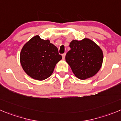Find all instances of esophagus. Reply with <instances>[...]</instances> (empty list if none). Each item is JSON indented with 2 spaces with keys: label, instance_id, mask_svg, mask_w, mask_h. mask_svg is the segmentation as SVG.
<instances>
[{
  "label": "esophagus",
  "instance_id": "obj_1",
  "mask_svg": "<svg viewBox=\"0 0 121 121\" xmlns=\"http://www.w3.org/2000/svg\"><path fill=\"white\" fill-rule=\"evenodd\" d=\"M65 57H66V54H62V57H63V59H65Z\"/></svg>",
  "mask_w": 121,
  "mask_h": 121
}]
</instances>
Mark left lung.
Listing matches in <instances>:
<instances>
[{"label": "left lung", "mask_w": 121, "mask_h": 121, "mask_svg": "<svg viewBox=\"0 0 121 121\" xmlns=\"http://www.w3.org/2000/svg\"><path fill=\"white\" fill-rule=\"evenodd\" d=\"M70 50L66 54V61L74 76L81 80L92 77L100 70L103 61V51L92 40L84 38L73 40Z\"/></svg>", "instance_id": "left-lung-1"}]
</instances>
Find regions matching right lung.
Masks as SVG:
<instances>
[{
    "label": "right lung",
    "instance_id": "add662e5",
    "mask_svg": "<svg viewBox=\"0 0 121 121\" xmlns=\"http://www.w3.org/2000/svg\"><path fill=\"white\" fill-rule=\"evenodd\" d=\"M20 59L22 69L27 75L35 80L43 81L52 74L62 57L49 39L43 40L36 35L24 45Z\"/></svg>",
    "mask_w": 121,
    "mask_h": 121
}]
</instances>
